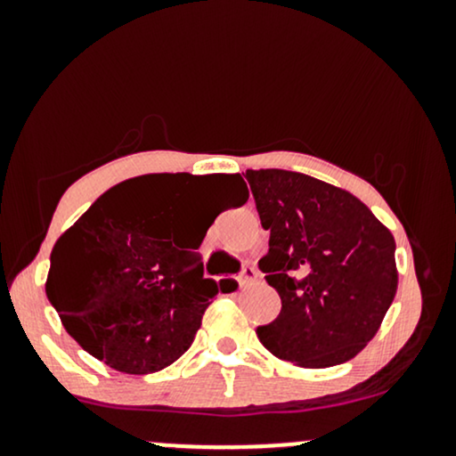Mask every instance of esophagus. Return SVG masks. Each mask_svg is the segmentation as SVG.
Wrapping results in <instances>:
<instances>
[{
  "label": "esophagus",
  "instance_id": "34e87169",
  "mask_svg": "<svg viewBox=\"0 0 456 456\" xmlns=\"http://www.w3.org/2000/svg\"><path fill=\"white\" fill-rule=\"evenodd\" d=\"M238 281L240 285H250L253 281H257V270H255L253 265H244L242 272H240Z\"/></svg>",
  "mask_w": 456,
  "mask_h": 456
}]
</instances>
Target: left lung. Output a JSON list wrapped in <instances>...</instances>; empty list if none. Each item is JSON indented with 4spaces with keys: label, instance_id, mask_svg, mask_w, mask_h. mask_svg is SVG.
Segmentation results:
<instances>
[{
    "label": "left lung",
    "instance_id": "1",
    "mask_svg": "<svg viewBox=\"0 0 456 456\" xmlns=\"http://www.w3.org/2000/svg\"><path fill=\"white\" fill-rule=\"evenodd\" d=\"M270 248L259 270L281 296V313L257 328L276 358L305 369L343 364L378 334L395 300V238L354 197L317 177L248 169Z\"/></svg>",
    "mask_w": 456,
    "mask_h": 456
}]
</instances>
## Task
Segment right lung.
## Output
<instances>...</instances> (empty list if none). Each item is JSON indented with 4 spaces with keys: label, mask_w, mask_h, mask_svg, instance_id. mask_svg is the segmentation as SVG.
<instances>
[{
    "label": "right lung",
    "mask_w": 456,
    "mask_h": 456,
    "mask_svg": "<svg viewBox=\"0 0 456 456\" xmlns=\"http://www.w3.org/2000/svg\"><path fill=\"white\" fill-rule=\"evenodd\" d=\"M188 174L139 175L109 188L57 240L46 297L66 332L115 370L148 375L195 341L218 294L197 248L210 223H192L188 246L174 229L192 195ZM235 206L248 199L240 174L221 175Z\"/></svg>",
    "instance_id": "add662e5"
}]
</instances>
